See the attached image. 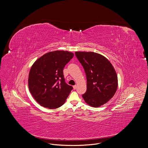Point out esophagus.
<instances>
[{
    "label": "esophagus",
    "instance_id": "34e87169",
    "mask_svg": "<svg viewBox=\"0 0 148 148\" xmlns=\"http://www.w3.org/2000/svg\"><path fill=\"white\" fill-rule=\"evenodd\" d=\"M73 89H77V85H75L73 86Z\"/></svg>",
    "mask_w": 148,
    "mask_h": 148
}]
</instances>
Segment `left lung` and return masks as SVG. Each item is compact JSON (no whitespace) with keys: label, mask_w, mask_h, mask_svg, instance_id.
<instances>
[{"label":"left lung","mask_w":148,"mask_h":148,"mask_svg":"<svg viewBox=\"0 0 148 148\" xmlns=\"http://www.w3.org/2000/svg\"><path fill=\"white\" fill-rule=\"evenodd\" d=\"M75 54L83 66L87 80L83 98L92 107L103 106L113 98L118 88V77L112 64L96 53L77 51Z\"/></svg>","instance_id":"1"}]
</instances>
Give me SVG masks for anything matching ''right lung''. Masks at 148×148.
<instances>
[{
    "instance_id": "right-lung-1",
    "label": "right lung",
    "mask_w": 148,
    "mask_h": 148,
    "mask_svg": "<svg viewBox=\"0 0 148 148\" xmlns=\"http://www.w3.org/2000/svg\"><path fill=\"white\" fill-rule=\"evenodd\" d=\"M73 56L74 54L68 51H51L32 65L29 74V89L40 106L51 109L65 103L73 87L65 83L63 69Z\"/></svg>"
}]
</instances>
